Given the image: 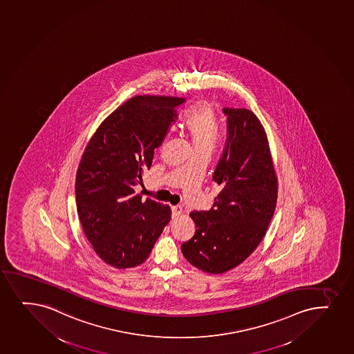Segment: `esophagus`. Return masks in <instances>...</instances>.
<instances>
[{
	"label": "esophagus",
	"instance_id": "obj_1",
	"mask_svg": "<svg viewBox=\"0 0 354 354\" xmlns=\"http://www.w3.org/2000/svg\"><path fill=\"white\" fill-rule=\"evenodd\" d=\"M182 212H183V209H182L180 205H175V207H172V217H178Z\"/></svg>",
	"mask_w": 354,
	"mask_h": 354
}]
</instances>
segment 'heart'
Segmentation results:
<instances>
[{"mask_svg": "<svg viewBox=\"0 0 354 354\" xmlns=\"http://www.w3.org/2000/svg\"><path fill=\"white\" fill-rule=\"evenodd\" d=\"M184 127L194 151H212L220 138V119L214 106L207 102H198L192 107L184 120Z\"/></svg>", "mask_w": 354, "mask_h": 354, "instance_id": "obj_1", "label": "heart"}]
</instances>
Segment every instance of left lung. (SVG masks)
Here are the masks:
<instances>
[{"mask_svg": "<svg viewBox=\"0 0 354 354\" xmlns=\"http://www.w3.org/2000/svg\"><path fill=\"white\" fill-rule=\"evenodd\" d=\"M223 112L227 139L212 175L221 190L210 210L190 212L195 235L180 248L194 267L210 274L227 272L252 255L277 199V172L260 119L247 109Z\"/></svg>", "mask_w": 354, "mask_h": 354, "instance_id": "left-lung-1", "label": "left lung"}]
</instances>
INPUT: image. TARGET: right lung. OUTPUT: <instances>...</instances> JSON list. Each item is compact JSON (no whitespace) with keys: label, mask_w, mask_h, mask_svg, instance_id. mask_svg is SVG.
<instances>
[{"label":"right lung","mask_w":354,"mask_h":354,"mask_svg":"<svg viewBox=\"0 0 354 354\" xmlns=\"http://www.w3.org/2000/svg\"><path fill=\"white\" fill-rule=\"evenodd\" d=\"M184 97L137 95L99 125L79 162L75 201L92 248L105 263L133 268L147 260L171 220V207L142 201V184L155 149L162 144Z\"/></svg>","instance_id":"add662e5"}]
</instances>
